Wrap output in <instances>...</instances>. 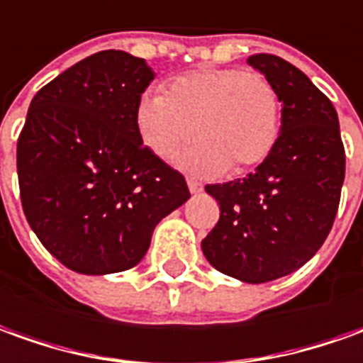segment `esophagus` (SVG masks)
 <instances>
[{
  "label": "esophagus",
  "instance_id": "34e87169",
  "mask_svg": "<svg viewBox=\"0 0 363 363\" xmlns=\"http://www.w3.org/2000/svg\"><path fill=\"white\" fill-rule=\"evenodd\" d=\"M187 187H189L191 194H201V191H203V184L197 182V179H191V177L187 179Z\"/></svg>",
  "mask_w": 363,
  "mask_h": 363
}]
</instances>
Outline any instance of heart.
<instances>
[{
	"label": "heart",
	"instance_id": "b5f03b06",
	"mask_svg": "<svg viewBox=\"0 0 363 363\" xmlns=\"http://www.w3.org/2000/svg\"><path fill=\"white\" fill-rule=\"evenodd\" d=\"M142 144L162 160L199 176H219L227 167L241 174L262 164L281 134V101L261 72L201 67L167 82L164 94H146L136 106Z\"/></svg>",
	"mask_w": 363,
	"mask_h": 363
}]
</instances>
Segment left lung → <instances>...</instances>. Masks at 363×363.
Here are the masks:
<instances>
[{"mask_svg":"<svg viewBox=\"0 0 363 363\" xmlns=\"http://www.w3.org/2000/svg\"><path fill=\"white\" fill-rule=\"evenodd\" d=\"M247 62L277 89L281 134L253 174L206 187L221 215L201 251L219 272L261 284L301 269L326 241L346 152L334 104L301 69L267 52Z\"/></svg>","mask_w":363,"mask_h":363,"instance_id":"8db88e82","label":"left lung"}]
</instances>
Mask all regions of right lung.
Returning a JSON list of instances; mask_svg holds the SVG:
<instances>
[{
	"mask_svg": "<svg viewBox=\"0 0 363 363\" xmlns=\"http://www.w3.org/2000/svg\"><path fill=\"white\" fill-rule=\"evenodd\" d=\"M154 81L144 59L101 51L45 84L17 140L21 206L49 253L74 272L136 267L156 225L189 199L184 176L138 136Z\"/></svg>",
	"mask_w": 363,
	"mask_h": 363,
	"instance_id": "obj_1",
	"label": "right lung"
}]
</instances>
